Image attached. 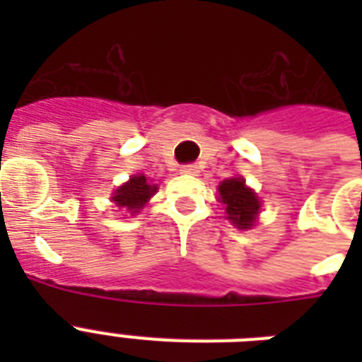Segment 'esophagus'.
<instances>
[{"label": "esophagus", "mask_w": 362, "mask_h": 362, "mask_svg": "<svg viewBox=\"0 0 362 362\" xmlns=\"http://www.w3.org/2000/svg\"><path fill=\"white\" fill-rule=\"evenodd\" d=\"M180 170H182V175H192V176L199 175V167H197V165H195V163L182 165Z\"/></svg>", "instance_id": "34e87169"}]
</instances>
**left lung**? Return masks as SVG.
I'll return each mask as SVG.
<instances>
[{
	"label": "left lung",
	"instance_id": "1",
	"mask_svg": "<svg viewBox=\"0 0 362 362\" xmlns=\"http://www.w3.org/2000/svg\"><path fill=\"white\" fill-rule=\"evenodd\" d=\"M221 203L226 204L227 218L238 227L247 229L253 226L255 216L259 212V201L255 193L246 187L242 178H231L220 184Z\"/></svg>",
	"mask_w": 362,
	"mask_h": 362
}]
</instances>
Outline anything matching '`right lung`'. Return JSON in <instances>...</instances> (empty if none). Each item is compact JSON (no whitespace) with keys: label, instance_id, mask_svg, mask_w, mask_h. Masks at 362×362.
Wrapping results in <instances>:
<instances>
[{"label":"right lung","instance_id":"right-lung-1","mask_svg":"<svg viewBox=\"0 0 362 362\" xmlns=\"http://www.w3.org/2000/svg\"><path fill=\"white\" fill-rule=\"evenodd\" d=\"M156 189H158V186L150 184L146 180V176L136 175L127 184H124V186L116 189L112 201L118 206H122V209L129 210L131 214H135L136 210L142 209L148 203V199L152 197Z\"/></svg>","mask_w":362,"mask_h":362}]
</instances>
